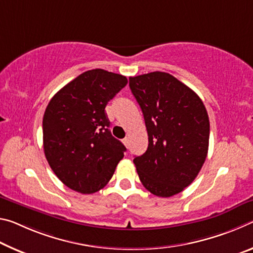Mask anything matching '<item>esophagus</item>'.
Returning <instances> with one entry per match:
<instances>
[{
  "instance_id": "34e87169",
  "label": "esophagus",
  "mask_w": 253,
  "mask_h": 253,
  "mask_svg": "<svg viewBox=\"0 0 253 253\" xmlns=\"http://www.w3.org/2000/svg\"><path fill=\"white\" fill-rule=\"evenodd\" d=\"M122 142L124 143V146H126V147H127V144H129V139H127V138H124V139L122 140Z\"/></svg>"
}]
</instances>
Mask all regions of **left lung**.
<instances>
[{"mask_svg": "<svg viewBox=\"0 0 253 253\" xmlns=\"http://www.w3.org/2000/svg\"><path fill=\"white\" fill-rule=\"evenodd\" d=\"M141 107L148 149L133 163L142 185L170 197L193 183L209 151L210 120L200 96L170 74L154 72L129 78Z\"/></svg>", "mask_w": 253, "mask_h": 253, "instance_id": "8db88e82", "label": "left lung"}]
</instances>
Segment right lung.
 <instances>
[{
  "label": "right lung",
  "mask_w": 253,
  "mask_h": 253,
  "mask_svg": "<svg viewBox=\"0 0 253 253\" xmlns=\"http://www.w3.org/2000/svg\"><path fill=\"white\" fill-rule=\"evenodd\" d=\"M126 84L120 74L87 70L49 102L42 120L44 156L70 189L82 194L102 189L123 158L126 149L111 134L105 107Z\"/></svg>",
  "instance_id": "right-lung-1"
}]
</instances>
